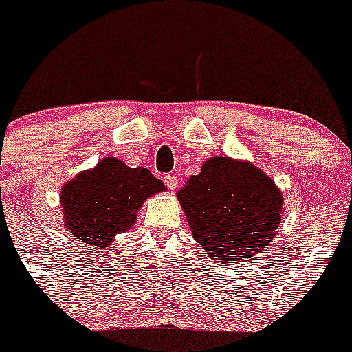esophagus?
Masks as SVG:
<instances>
[{"instance_id":"1","label":"esophagus","mask_w":352,"mask_h":352,"mask_svg":"<svg viewBox=\"0 0 352 352\" xmlns=\"http://www.w3.org/2000/svg\"><path fill=\"white\" fill-rule=\"evenodd\" d=\"M164 183L169 190H176V186H178V176H174V174H166L164 176Z\"/></svg>"}]
</instances>
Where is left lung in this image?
<instances>
[{
	"mask_svg": "<svg viewBox=\"0 0 352 352\" xmlns=\"http://www.w3.org/2000/svg\"><path fill=\"white\" fill-rule=\"evenodd\" d=\"M190 231L219 263L254 257L284 217L280 188L268 174L229 157H213L178 192Z\"/></svg>",
	"mask_w": 352,
	"mask_h": 352,
	"instance_id": "1",
	"label": "left lung"
}]
</instances>
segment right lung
Wrapping results in <instances>:
<instances>
[{"instance_id":"add662e5","label":"right lung","mask_w":352,"mask_h":352,"mask_svg":"<svg viewBox=\"0 0 352 352\" xmlns=\"http://www.w3.org/2000/svg\"><path fill=\"white\" fill-rule=\"evenodd\" d=\"M164 190L166 185L144 167L132 169L107 157L61 188L65 227L89 250L105 248L135 223L146 199Z\"/></svg>"}]
</instances>
